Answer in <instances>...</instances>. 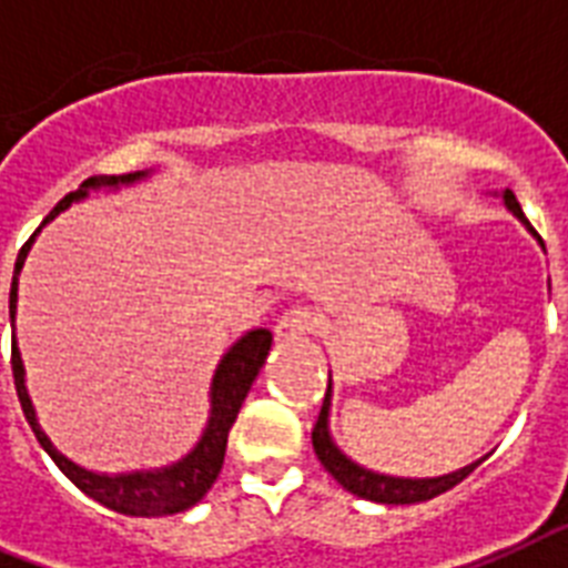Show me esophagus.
Wrapping results in <instances>:
<instances>
[{"label":"esophagus","mask_w":568,"mask_h":568,"mask_svg":"<svg viewBox=\"0 0 568 568\" xmlns=\"http://www.w3.org/2000/svg\"><path fill=\"white\" fill-rule=\"evenodd\" d=\"M317 326V317L315 312H308L306 306H294V308H285L280 321H276L274 332L280 341H303L306 335H312Z\"/></svg>","instance_id":"obj_1"}]
</instances>
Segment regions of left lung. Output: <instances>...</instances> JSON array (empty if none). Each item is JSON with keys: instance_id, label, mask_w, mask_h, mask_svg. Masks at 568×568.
<instances>
[{"instance_id": "left-lung-1", "label": "left lung", "mask_w": 568, "mask_h": 568, "mask_svg": "<svg viewBox=\"0 0 568 568\" xmlns=\"http://www.w3.org/2000/svg\"><path fill=\"white\" fill-rule=\"evenodd\" d=\"M505 204L508 210L514 212L516 219H525L523 206L516 201L514 192H505ZM329 388H326L324 396V405H321V414H317V423L312 428V446H315V455L317 460L324 464V469L329 473L335 481L349 490L353 496H362V499H371V501H382V505H414V501H426V499H435L440 493L452 490L455 484H460L464 478L473 473V469L481 464H469V467L458 469V473H449V476H437V478H394V476H379V473H371V469L358 467L353 460L338 449V446L332 444V435H329Z\"/></svg>"}]
</instances>
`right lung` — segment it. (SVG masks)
I'll return each mask as SVG.
<instances>
[{
	"label": "right lung",
	"instance_id": "1",
	"mask_svg": "<svg viewBox=\"0 0 568 568\" xmlns=\"http://www.w3.org/2000/svg\"><path fill=\"white\" fill-rule=\"evenodd\" d=\"M149 172H136V174H122V178H90L81 183V189L69 192L58 206H54L45 221H52L58 212L67 210L72 201H81L87 197L90 189L110 186L116 189L119 183H133V180L145 178ZM43 221V224H45ZM40 233V230H37ZM34 233V236H37ZM34 236L22 244L20 256H17V265H13V280H11V326L13 315H17V276L22 271V262L29 256V247L34 242ZM271 335L268 329H253L247 335L233 344L227 349V356L221 358L219 371L212 376V388H210V423H206L204 435L197 440V446L189 452L186 458L172 464V467L163 469H145V473H124V476H99V473H90V469L78 467L67 455H60L52 446V440L45 437V432L37 423L34 405L29 399V390H26V371H22V358L20 349H17V338L11 341V371H13V385H17V396H20L22 414L29 419L31 432L40 440V446L45 449V455L58 464V469L69 481L75 484L78 490L87 493L90 499H95L104 508L116 510V514L128 516H169L180 514V510H189L192 505L204 499L206 490H210L215 478L221 473V464H224V452H227V435L233 423L239 417V408H242L244 396L251 390L256 373L268 358L271 349Z\"/></svg>",
	"mask_w": 568,
	"mask_h": 568
}]
</instances>
